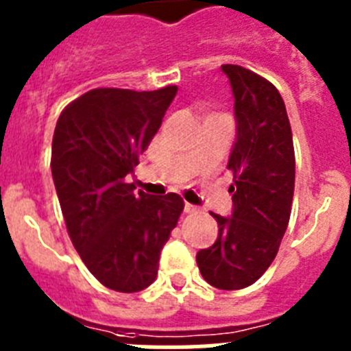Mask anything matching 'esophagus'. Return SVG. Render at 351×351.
I'll use <instances>...</instances> for the list:
<instances>
[{
    "mask_svg": "<svg viewBox=\"0 0 351 351\" xmlns=\"http://www.w3.org/2000/svg\"><path fill=\"white\" fill-rule=\"evenodd\" d=\"M197 210H198V207L193 206V204H184V213L186 214H193V213H197Z\"/></svg>",
    "mask_w": 351,
    "mask_h": 351,
    "instance_id": "34e87169",
    "label": "esophagus"
}]
</instances>
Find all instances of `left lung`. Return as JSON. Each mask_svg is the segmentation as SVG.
<instances>
[{"instance_id":"8db88e82","label":"left lung","mask_w":351,"mask_h":351,"mask_svg":"<svg viewBox=\"0 0 351 351\" xmlns=\"http://www.w3.org/2000/svg\"><path fill=\"white\" fill-rule=\"evenodd\" d=\"M234 95L235 142L228 165L232 214H213L218 239L197 253L204 280L241 290L267 271L287 232L295 186L290 121L280 91L237 64H223Z\"/></svg>"}]
</instances>
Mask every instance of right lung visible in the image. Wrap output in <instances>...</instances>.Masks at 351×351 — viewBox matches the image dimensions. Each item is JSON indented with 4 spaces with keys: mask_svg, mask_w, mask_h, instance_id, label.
I'll return each mask as SVG.
<instances>
[{
    "mask_svg": "<svg viewBox=\"0 0 351 351\" xmlns=\"http://www.w3.org/2000/svg\"><path fill=\"white\" fill-rule=\"evenodd\" d=\"M176 95L178 86L93 89L56 125L51 170L68 234L89 272L110 290L133 293L156 280L161 250L184 207L178 193H137L126 179Z\"/></svg>",
    "mask_w": 351,
    "mask_h": 351,
    "instance_id": "obj_1",
    "label": "right lung"
}]
</instances>
